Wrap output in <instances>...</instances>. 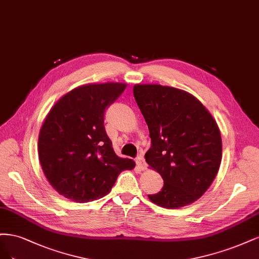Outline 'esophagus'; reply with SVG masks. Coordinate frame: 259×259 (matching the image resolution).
Masks as SVG:
<instances>
[{
	"label": "esophagus",
	"instance_id": "obj_1",
	"mask_svg": "<svg viewBox=\"0 0 259 259\" xmlns=\"http://www.w3.org/2000/svg\"><path fill=\"white\" fill-rule=\"evenodd\" d=\"M136 161H137V164H138V166H139L140 169H142V170L146 169V162H145V160H144L143 156H142V155H139V156L137 157Z\"/></svg>",
	"mask_w": 259,
	"mask_h": 259
}]
</instances>
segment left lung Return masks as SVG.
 <instances>
[{
  "label": "left lung",
  "mask_w": 259,
  "mask_h": 259,
  "mask_svg": "<svg viewBox=\"0 0 259 259\" xmlns=\"http://www.w3.org/2000/svg\"><path fill=\"white\" fill-rule=\"evenodd\" d=\"M133 96L147 123L145 160L163 180L149 200L165 208L193 203L210 187L222 161L218 123L194 96L168 86L136 85Z\"/></svg>",
  "instance_id": "left-lung-1"
}]
</instances>
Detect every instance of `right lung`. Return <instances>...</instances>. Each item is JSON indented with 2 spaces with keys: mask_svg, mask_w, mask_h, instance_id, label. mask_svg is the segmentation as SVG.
<instances>
[{
  "mask_svg": "<svg viewBox=\"0 0 259 259\" xmlns=\"http://www.w3.org/2000/svg\"><path fill=\"white\" fill-rule=\"evenodd\" d=\"M126 89L121 82L84 85L64 95L39 131L38 156L51 185L76 202L105 196L135 161L115 154L104 115Z\"/></svg>",
  "mask_w": 259,
  "mask_h": 259,
  "instance_id": "1",
  "label": "right lung"
}]
</instances>
